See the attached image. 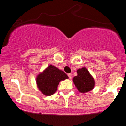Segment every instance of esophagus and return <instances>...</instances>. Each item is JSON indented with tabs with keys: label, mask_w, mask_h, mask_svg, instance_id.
<instances>
[{
	"label": "esophagus",
	"mask_w": 126,
	"mask_h": 126,
	"mask_svg": "<svg viewBox=\"0 0 126 126\" xmlns=\"http://www.w3.org/2000/svg\"><path fill=\"white\" fill-rule=\"evenodd\" d=\"M68 76H69V79H71L72 78V75L71 73H69L68 75Z\"/></svg>",
	"instance_id": "esophagus-1"
}]
</instances>
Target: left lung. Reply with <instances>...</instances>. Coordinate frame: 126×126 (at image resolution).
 <instances>
[{
    "label": "left lung",
    "mask_w": 126,
    "mask_h": 126,
    "mask_svg": "<svg viewBox=\"0 0 126 126\" xmlns=\"http://www.w3.org/2000/svg\"><path fill=\"white\" fill-rule=\"evenodd\" d=\"M77 76H74L73 81L76 89L81 93L91 91L95 87V80L93 76L85 67L78 69Z\"/></svg>",
    "instance_id": "obj_1"
}]
</instances>
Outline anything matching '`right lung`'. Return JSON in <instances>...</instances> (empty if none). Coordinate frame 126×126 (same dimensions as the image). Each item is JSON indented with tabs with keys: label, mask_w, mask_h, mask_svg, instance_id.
<instances>
[{
	"label": "right lung",
	"mask_w": 126,
	"mask_h": 126,
	"mask_svg": "<svg viewBox=\"0 0 126 126\" xmlns=\"http://www.w3.org/2000/svg\"><path fill=\"white\" fill-rule=\"evenodd\" d=\"M68 78V76L64 71L54 65H50L37 75L36 84L42 94L50 96L57 91L60 81Z\"/></svg>",
	"instance_id": "1"
}]
</instances>
